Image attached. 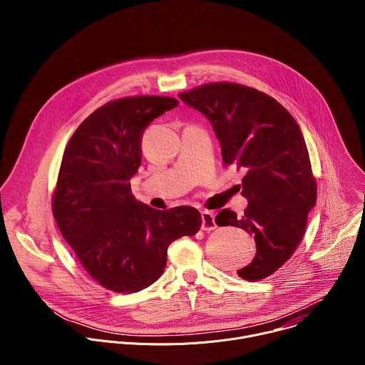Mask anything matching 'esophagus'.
I'll return each instance as SVG.
<instances>
[{
	"instance_id": "34e87169",
	"label": "esophagus",
	"mask_w": 365,
	"mask_h": 365,
	"mask_svg": "<svg viewBox=\"0 0 365 365\" xmlns=\"http://www.w3.org/2000/svg\"><path fill=\"white\" fill-rule=\"evenodd\" d=\"M202 230L203 231H214L218 225L215 222V215L211 211H202Z\"/></svg>"
}]
</instances>
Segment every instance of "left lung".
<instances>
[{"instance_id": "obj_1", "label": "left lung", "mask_w": 365, "mask_h": 365, "mask_svg": "<svg viewBox=\"0 0 365 365\" xmlns=\"http://www.w3.org/2000/svg\"><path fill=\"white\" fill-rule=\"evenodd\" d=\"M179 98L211 121L224 165L245 170L244 215L222 210L215 222L254 235L257 254L238 276L248 282L266 279L296 251L317 203V179L303 134L282 103L245 85L205 83Z\"/></svg>"}]
</instances>
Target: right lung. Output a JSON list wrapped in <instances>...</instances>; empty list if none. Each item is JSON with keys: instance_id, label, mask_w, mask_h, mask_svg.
<instances>
[{"instance_id": "obj_1", "label": "right lung", "mask_w": 365, "mask_h": 365, "mask_svg": "<svg viewBox=\"0 0 365 365\" xmlns=\"http://www.w3.org/2000/svg\"><path fill=\"white\" fill-rule=\"evenodd\" d=\"M178 106L176 98L154 95L110 101L76 128L63 153L55 221L86 273L115 293L153 284L165 272L168 247L202 225L192 206L159 211L131 195L144 130Z\"/></svg>"}]
</instances>
